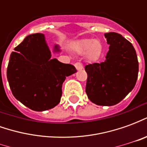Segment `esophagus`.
Here are the masks:
<instances>
[{"instance_id": "obj_1", "label": "esophagus", "mask_w": 147, "mask_h": 147, "mask_svg": "<svg viewBox=\"0 0 147 147\" xmlns=\"http://www.w3.org/2000/svg\"><path fill=\"white\" fill-rule=\"evenodd\" d=\"M75 67H76V68L77 70L80 71V70H82L83 68V65L81 63H80V62H77V63H76L75 64Z\"/></svg>"}]
</instances>
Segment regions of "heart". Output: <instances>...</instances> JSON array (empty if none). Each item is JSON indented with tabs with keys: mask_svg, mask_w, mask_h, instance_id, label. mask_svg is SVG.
<instances>
[{
	"mask_svg": "<svg viewBox=\"0 0 147 147\" xmlns=\"http://www.w3.org/2000/svg\"><path fill=\"white\" fill-rule=\"evenodd\" d=\"M73 50L77 54L86 53L89 61H95L99 57L102 51V43L98 40L93 38H84L77 41L72 46Z\"/></svg>",
	"mask_w": 147,
	"mask_h": 147,
	"instance_id": "heart-1",
	"label": "heart"
}]
</instances>
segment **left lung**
I'll return each instance as SVG.
<instances>
[{"instance_id":"8db88e82","label":"left lung","mask_w":147,"mask_h":147,"mask_svg":"<svg viewBox=\"0 0 147 147\" xmlns=\"http://www.w3.org/2000/svg\"><path fill=\"white\" fill-rule=\"evenodd\" d=\"M109 50L105 61L88 64L86 93L88 98L98 105H117L136 85L139 62L132 44L120 34H105Z\"/></svg>"}]
</instances>
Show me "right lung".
Masks as SVG:
<instances>
[{
  "instance_id": "obj_1",
  "label": "right lung",
  "mask_w": 147,
  "mask_h": 147,
  "mask_svg": "<svg viewBox=\"0 0 147 147\" xmlns=\"http://www.w3.org/2000/svg\"><path fill=\"white\" fill-rule=\"evenodd\" d=\"M10 55L7 79L12 94L30 109L42 112L61 102L62 84L76 72L73 65L51 58L43 34L27 36ZM54 53L61 52L58 45Z\"/></svg>"
}]
</instances>
